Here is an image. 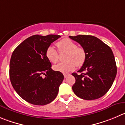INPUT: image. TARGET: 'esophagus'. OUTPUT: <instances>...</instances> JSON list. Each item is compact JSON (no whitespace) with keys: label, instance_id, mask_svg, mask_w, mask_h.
I'll return each mask as SVG.
<instances>
[{"label":"esophagus","instance_id":"1","mask_svg":"<svg viewBox=\"0 0 125 125\" xmlns=\"http://www.w3.org/2000/svg\"><path fill=\"white\" fill-rule=\"evenodd\" d=\"M69 73H64V78H67L69 75Z\"/></svg>","mask_w":125,"mask_h":125}]
</instances>
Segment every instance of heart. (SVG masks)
<instances>
[{
	"instance_id": "b5f03b06",
	"label": "heart",
	"mask_w": 125,
	"mask_h": 125,
	"mask_svg": "<svg viewBox=\"0 0 125 125\" xmlns=\"http://www.w3.org/2000/svg\"><path fill=\"white\" fill-rule=\"evenodd\" d=\"M56 45L60 53L66 52V53L64 56L66 61L54 66L53 69L55 71L66 73L74 69L76 65L80 66L83 64L86 58L85 50L81 47H77V44L72 40L65 38L58 41ZM46 56L52 63H57L59 60L58 52L52 45L47 48Z\"/></svg>"
}]
</instances>
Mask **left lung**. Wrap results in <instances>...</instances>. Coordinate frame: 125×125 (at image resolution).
Instances as JSON below:
<instances>
[{
	"label": "left lung",
	"mask_w": 125,
	"mask_h": 125,
	"mask_svg": "<svg viewBox=\"0 0 125 125\" xmlns=\"http://www.w3.org/2000/svg\"><path fill=\"white\" fill-rule=\"evenodd\" d=\"M78 42L86 53L79 73H72L75 78L72 90L80 98L93 100L104 96L112 85L117 75V66L111 48L92 35L69 36Z\"/></svg>",
	"instance_id": "left-lung-1"
}]
</instances>
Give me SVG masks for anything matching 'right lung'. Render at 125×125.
<instances>
[{
  "label": "right lung",
  "instance_id": "1",
  "mask_svg": "<svg viewBox=\"0 0 125 125\" xmlns=\"http://www.w3.org/2000/svg\"><path fill=\"white\" fill-rule=\"evenodd\" d=\"M58 35H34L20 43L13 51L10 62V79L16 92L34 105L52 103L58 93L63 74L51 69L46 50Z\"/></svg>",
  "mask_w": 125,
  "mask_h": 125
}]
</instances>
